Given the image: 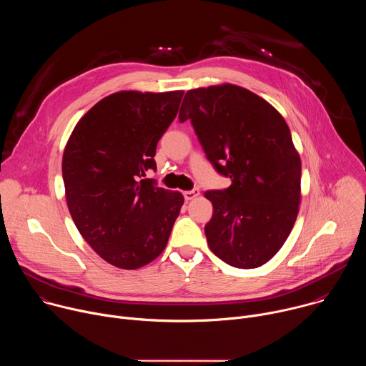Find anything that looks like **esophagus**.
Listing matches in <instances>:
<instances>
[{
  "mask_svg": "<svg viewBox=\"0 0 366 366\" xmlns=\"http://www.w3.org/2000/svg\"><path fill=\"white\" fill-rule=\"evenodd\" d=\"M198 194H199V189H198V188H194V189H189V191H184V192H182L185 201H189V199L195 198Z\"/></svg>",
  "mask_w": 366,
  "mask_h": 366,
  "instance_id": "1",
  "label": "esophagus"
}]
</instances>
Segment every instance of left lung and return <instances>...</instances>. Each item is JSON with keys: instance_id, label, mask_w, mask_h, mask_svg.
<instances>
[{"instance_id": "1", "label": "left lung", "mask_w": 366, "mask_h": 366, "mask_svg": "<svg viewBox=\"0 0 366 366\" xmlns=\"http://www.w3.org/2000/svg\"><path fill=\"white\" fill-rule=\"evenodd\" d=\"M179 122H191L213 168L230 178L207 191L213 217L207 243L240 269L267 264L282 247L298 214L301 161L290 127L264 98L224 84L185 94Z\"/></svg>"}]
</instances>
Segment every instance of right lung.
Wrapping results in <instances>:
<instances>
[{
    "label": "right lung",
    "mask_w": 366,
    "mask_h": 366,
    "mask_svg": "<svg viewBox=\"0 0 366 366\" xmlns=\"http://www.w3.org/2000/svg\"><path fill=\"white\" fill-rule=\"evenodd\" d=\"M184 91L109 95L75 126L62 161L66 201L86 243L109 264L137 269L158 257L184 204L144 178Z\"/></svg>",
    "instance_id": "right-lung-1"
}]
</instances>
